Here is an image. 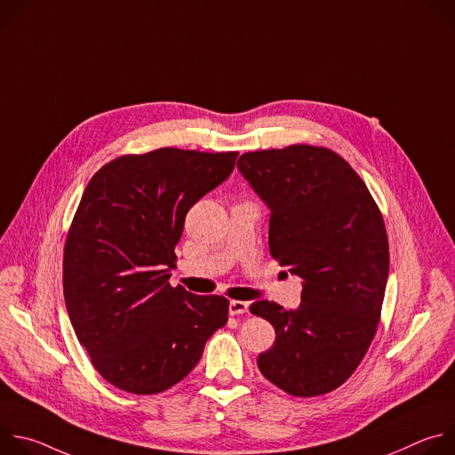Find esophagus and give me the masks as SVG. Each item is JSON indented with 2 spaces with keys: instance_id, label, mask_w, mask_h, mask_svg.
Here are the masks:
<instances>
[{
  "instance_id": "obj_1",
  "label": "esophagus",
  "mask_w": 455,
  "mask_h": 455,
  "mask_svg": "<svg viewBox=\"0 0 455 455\" xmlns=\"http://www.w3.org/2000/svg\"><path fill=\"white\" fill-rule=\"evenodd\" d=\"M248 302L244 300H230V306H228V311L230 315H244L248 313Z\"/></svg>"
}]
</instances>
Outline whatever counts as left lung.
<instances>
[{"instance_id": "left-lung-1", "label": "left lung", "mask_w": 455, "mask_h": 455, "mask_svg": "<svg viewBox=\"0 0 455 455\" xmlns=\"http://www.w3.org/2000/svg\"><path fill=\"white\" fill-rule=\"evenodd\" d=\"M237 169L270 209V253L302 279L300 306L257 300L275 330L257 356L267 379L299 398L328 395L363 360L388 275L381 212L335 151L306 144L241 155Z\"/></svg>"}]
</instances>
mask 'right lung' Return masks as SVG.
<instances>
[{"mask_svg": "<svg viewBox=\"0 0 455 455\" xmlns=\"http://www.w3.org/2000/svg\"><path fill=\"white\" fill-rule=\"evenodd\" d=\"M237 155H124L84 188L64 243V302L93 367L125 393L156 395L181 381L228 320L225 297L167 281L188 209L230 176Z\"/></svg>", "mask_w": 455, "mask_h": 455, "instance_id": "right-lung-1", "label": "right lung"}]
</instances>
